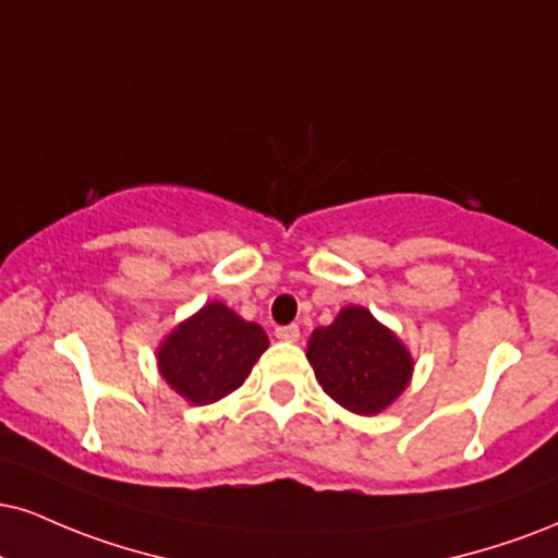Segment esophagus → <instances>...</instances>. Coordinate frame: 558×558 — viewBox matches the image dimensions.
I'll use <instances>...</instances> for the list:
<instances>
[{
	"label": "esophagus",
	"instance_id": "obj_1",
	"mask_svg": "<svg viewBox=\"0 0 558 558\" xmlns=\"http://www.w3.org/2000/svg\"><path fill=\"white\" fill-rule=\"evenodd\" d=\"M275 338L283 340V343H299V338H301L299 325H286V327H278V330H275Z\"/></svg>",
	"mask_w": 558,
	"mask_h": 558
}]
</instances>
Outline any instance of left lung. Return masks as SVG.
I'll return each instance as SVG.
<instances>
[{"mask_svg": "<svg viewBox=\"0 0 558 558\" xmlns=\"http://www.w3.org/2000/svg\"><path fill=\"white\" fill-rule=\"evenodd\" d=\"M306 359L322 389L355 415L387 411L411 385L415 366L398 332L355 304L312 332Z\"/></svg>", "mask_w": 558, "mask_h": 558, "instance_id": "left-lung-1", "label": "left lung"}]
</instances>
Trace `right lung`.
Segmentation results:
<instances>
[{
  "instance_id": "add662e5",
  "label": "right lung",
  "mask_w": 558,
  "mask_h": 558,
  "mask_svg": "<svg viewBox=\"0 0 558 558\" xmlns=\"http://www.w3.org/2000/svg\"><path fill=\"white\" fill-rule=\"evenodd\" d=\"M270 340L220 301H210L160 340L158 374L192 405H210L244 385Z\"/></svg>"
}]
</instances>
